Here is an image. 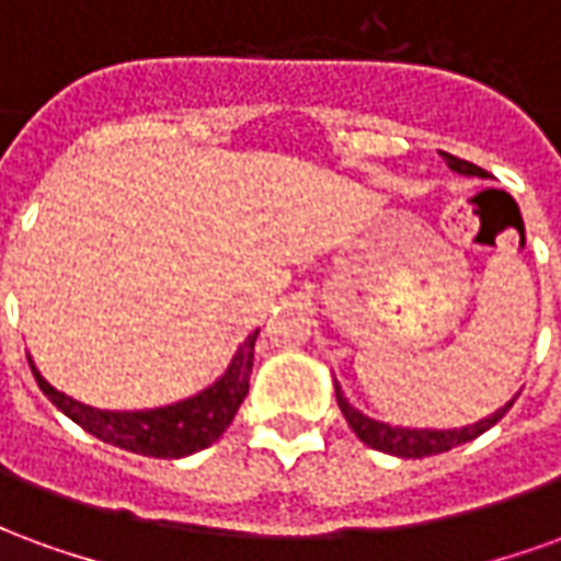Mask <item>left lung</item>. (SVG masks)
<instances>
[{
	"instance_id": "left-lung-1",
	"label": "left lung",
	"mask_w": 561,
	"mask_h": 561,
	"mask_svg": "<svg viewBox=\"0 0 561 561\" xmlns=\"http://www.w3.org/2000/svg\"><path fill=\"white\" fill-rule=\"evenodd\" d=\"M442 159L447 161V168L450 171L462 173V176H486V171H481L478 164H471L466 159H457V156H450V152H442ZM333 388H336V402H340V412L345 414V421L354 430V435L364 442V445L376 447L381 454H393V457L402 459H421V457H433V454H445L450 447L466 445L471 438H478L483 435L490 426L505 417V412L514 405V400L502 405V409H495L490 417H483L478 423H469V426H459V430H417V426H393V423L376 421V417H369L360 409H354L348 397L342 393L340 381L333 378Z\"/></svg>"
}]
</instances>
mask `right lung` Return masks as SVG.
Segmentation results:
<instances>
[{
	"label": "right lung",
	"mask_w": 561,
	"mask_h": 561,
	"mask_svg": "<svg viewBox=\"0 0 561 561\" xmlns=\"http://www.w3.org/2000/svg\"><path fill=\"white\" fill-rule=\"evenodd\" d=\"M255 333H249L245 342L237 348L231 364L225 369L219 381H213L188 400L171 402L161 409H144V412H107V409H92L87 402L71 400L68 393L56 390L47 378L35 369L30 360L32 376L44 390V397L54 402L59 412L83 426L87 433L102 438L107 445L123 447L131 454L159 459H180L197 454L209 447L231 426L233 414L249 393V376H252V360H255Z\"/></svg>",
	"instance_id": "right-lung-1"
}]
</instances>
